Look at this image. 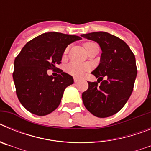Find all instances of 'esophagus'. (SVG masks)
I'll return each mask as SVG.
<instances>
[{
  "label": "esophagus",
  "instance_id": "1",
  "mask_svg": "<svg viewBox=\"0 0 151 151\" xmlns=\"http://www.w3.org/2000/svg\"><path fill=\"white\" fill-rule=\"evenodd\" d=\"M78 81H79V79H78V78H74V82H76H76H78Z\"/></svg>",
  "mask_w": 151,
  "mask_h": 151
}]
</instances>
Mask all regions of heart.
<instances>
[{
	"label": "heart",
	"mask_w": 151,
	"mask_h": 151,
	"mask_svg": "<svg viewBox=\"0 0 151 151\" xmlns=\"http://www.w3.org/2000/svg\"><path fill=\"white\" fill-rule=\"evenodd\" d=\"M96 44L93 43V42H86L84 44V47H85L86 51H88L91 47L93 45H95ZM68 52V47H66L64 54H66ZM66 72L69 74L72 75L75 77H82L85 74L86 72L89 70V67L86 64H81V63H70L68 64L66 66Z\"/></svg>",
	"instance_id": "b5f03b06"
}]
</instances>
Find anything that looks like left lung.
Returning <instances> with one entry per match:
<instances>
[{
    "label": "left lung",
    "mask_w": 151,
    "mask_h": 151,
    "mask_svg": "<svg viewBox=\"0 0 151 151\" xmlns=\"http://www.w3.org/2000/svg\"><path fill=\"white\" fill-rule=\"evenodd\" d=\"M81 36L97 42L102 50L99 65L91 72L98 78L97 82H88V88L82 95L84 105L95 116H111L123 107L132 93L137 76L135 57L125 41L110 33L96 32Z\"/></svg>",
    "instance_id": "1"
}]
</instances>
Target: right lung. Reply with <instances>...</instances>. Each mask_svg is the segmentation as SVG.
Here are the masks:
<instances>
[{"label":"right lung","mask_w":151,"mask_h":151,"mask_svg":"<svg viewBox=\"0 0 151 151\" xmlns=\"http://www.w3.org/2000/svg\"><path fill=\"white\" fill-rule=\"evenodd\" d=\"M81 39L51 32L40 35L22 47L14 61L13 78L19 101L28 111L45 116L58 107L64 90L74 81L61 69L57 77L49 76L47 69H54L68 45Z\"/></svg>","instance_id":"obj_1"}]
</instances>
